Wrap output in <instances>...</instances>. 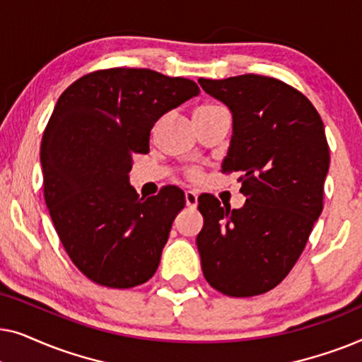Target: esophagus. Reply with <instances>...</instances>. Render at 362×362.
<instances>
[{
    "label": "esophagus",
    "instance_id": "esophagus-1",
    "mask_svg": "<svg viewBox=\"0 0 362 362\" xmlns=\"http://www.w3.org/2000/svg\"><path fill=\"white\" fill-rule=\"evenodd\" d=\"M186 206L189 207V209H196L197 207V194L194 191H186Z\"/></svg>",
    "mask_w": 362,
    "mask_h": 362
}]
</instances>
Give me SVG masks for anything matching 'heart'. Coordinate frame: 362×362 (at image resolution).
Wrapping results in <instances>:
<instances>
[{"mask_svg":"<svg viewBox=\"0 0 362 362\" xmlns=\"http://www.w3.org/2000/svg\"><path fill=\"white\" fill-rule=\"evenodd\" d=\"M219 110H222V108L217 107V105H201L196 110L194 118L204 117V115H211V113H216V112H219ZM189 176L192 177V180H197V177L201 176V171L197 170V168H192V170H189Z\"/></svg>","mask_w":362,"mask_h":362,"instance_id":"heart-1","label":"heart"}]
</instances>
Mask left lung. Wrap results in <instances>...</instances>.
I'll list each match as a JSON object with an SVG mask.
<instances>
[{
  "mask_svg": "<svg viewBox=\"0 0 362 362\" xmlns=\"http://www.w3.org/2000/svg\"><path fill=\"white\" fill-rule=\"evenodd\" d=\"M201 87L232 112L222 173H240V209L201 196L196 237L204 279L229 296L275 288L303 252L323 211L329 148L308 98L274 77L245 74Z\"/></svg>",
  "mask_w": 362,
  "mask_h": 362,
  "instance_id": "obj_1",
  "label": "left lung"
}]
</instances>
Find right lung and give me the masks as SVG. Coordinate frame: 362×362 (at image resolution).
Segmentation results:
<instances>
[{"label":"right lung","instance_id":"right-lung-1","mask_svg":"<svg viewBox=\"0 0 362 362\" xmlns=\"http://www.w3.org/2000/svg\"><path fill=\"white\" fill-rule=\"evenodd\" d=\"M197 93L189 78L117 67L59 97L41 143L44 199L74 265L95 284L132 288L155 275L185 192L138 196L132 156L150 151L153 125Z\"/></svg>","mask_w":362,"mask_h":362}]
</instances>
